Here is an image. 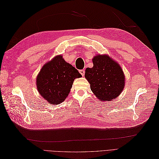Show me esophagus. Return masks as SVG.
<instances>
[{"instance_id":"1","label":"esophagus","mask_w":159,"mask_h":159,"mask_svg":"<svg viewBox=\"0 0 159 159\" xmlns=\"http://www.w3.org/2000/svg\"><path fill=\"white\" fill-rule=\"evenodd\" d=\"M79 71H80V74L82 76H84L85 75V70H80Z\"/></svg>"}]
</instances>
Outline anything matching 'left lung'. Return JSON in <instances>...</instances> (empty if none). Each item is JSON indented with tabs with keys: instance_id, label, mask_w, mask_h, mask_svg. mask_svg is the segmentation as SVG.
Instances as JSON below:
<instances>
[{
	"instance_id": "1",
	"label": "left lung",
	"mask_w": 159,
	"mask_h": 159,
	"mask_svg": "<svg viewBox=\"0 0 159 159\" xmlns=\"http://www.w3.org/2000/svg\"><path fill=\"white\" fill-rule=\"evenodd\" d=\"M92 61L93 68H86L85 73L91 90L102 102L117 98L125 85V75L121 66L107 55H97Z\"/></svg>"
}]
</instances>
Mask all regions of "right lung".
<instances>
[{"label":"right lung","mask_w":159,"mask_h":159,"mask_svg":"<svg viewBox=\"0 0 159 159\" xmlns=\"http://www.w3.org/2000/svg\"><path fill=\"white\" fill-rule=\"evenodd\" d=\"M81 77L62 56H57L42 68L36 78L37 89L50 104H60L68 97L74 80Z\"/></svg>","instance_id":"obj_1"}]
</instances>
